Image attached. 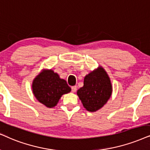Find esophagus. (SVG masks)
<instances>
[{
  "label": "esophagus",
  "instance_id": "esophagus-1",
  "mask_svg": "<svg viewBox=\"0 0 150 150\" xmlns=\"http://www.w3.org/2000/svg\"><path fill=\"white\" fill-rule=\"evenodd\" d=\"M77 86H73L71 87V89H72V91H73V93H75L77 91Z\"/></svg>",
  "mask_w": 150,
  "mask_h": 150
}]
</instances>
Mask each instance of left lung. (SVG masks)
<instances>
[{
  "instance_id": "8db88e82",
  "label": "left lung",
  "mask_w": 150,
  "mask_h": 150,
  "mask_svg": "<svg viewBox=\"0 0 150 150\" xmlns=\"http://www.w3.org/2000/svg\"><path fill=\"white\" fill-rule=\"evenodd\" d=\"M111 93V80L102 66L85 76L84 86L77 91L84 107L91 112L101 109L109 100Z\"/></svg>"
}]
</instances>
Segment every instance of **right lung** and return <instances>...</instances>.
<instances>
[{
    "instance_id": "obj_1",
    "label": "right lung",
    "mask_w": 150,
    "mask_h": 150,
    "mask_svg": "<svg viewBox=\"0 0 150 150\" xmlns=\"http://www.w3.org/2000/svg\"><path fill=\"white\" fill-rule=\"evenodd\" d=\"M32 88L38 101L48 108L55 107L62 96L71 91L66 81L52 69H43L34 79Z\"/></svg>"
}]
</instances>
